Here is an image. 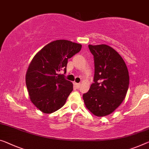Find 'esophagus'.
I'll use <instances>...</instances> for the list:
<instances>
[{"instance_id":"esophagus-1","label":"esophagus","mask_w":149,"mask_h":149,"mask_svg":"<svg viewBox=\"0 0 149 149\" xmlns=\"http://www.w3.org/2000/svg\"><path fill=\"white\" fill-rule=\"evenodd\" d=\"M74 84L76 85L77 88H79L80 86H81V84H80V83H74Z\"/></svg>"}]
</instances>
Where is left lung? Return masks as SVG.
<instances>
[{"mask_svg": "<svg viewBox=\"0 0 149 149\" xmlns=\"http://www.w3.org/2000/svg\"><path fill=\"white\" fill-rule=\"evenodd\" d=\"M94 57V82L83 99L93 114H111L125 99L129 85L127 65L120 54L106 45H88Z\"/></svg>", "mask_w": 149, "mask_h": 149, "instance_id": "left-lung-1", "label": "left lung"}]
</instances>
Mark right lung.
Listing matches in <instances>:
<instances>
[{
	"label": "right lung",
	"mask_w": 149,
	"mask_h": 149,
	"mask_svg": "<svg viewBox=\"0 0 149 149\" xmlns=\"http://www.w3.org/2000/svg\"><path fill=\"white\" fill-rule=\"evenodd\" d=\"M82 45L57 40L42 48L32 60L26 74V85L32 102L44 113H54L65 104L73 84L65 75L68 59L81 51Z\"/></svg>",
	"instance_id": "add662e5"
}]
</instances>
